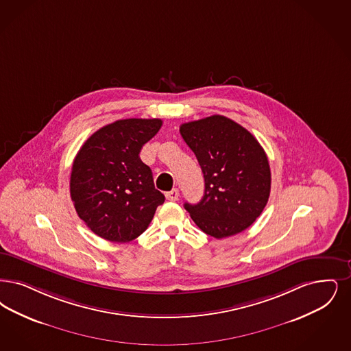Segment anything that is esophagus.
<instances>
[{
  "instance_id": "34e87169",
  "label": "esophagus",
  "mask_w": 351,
  "mask_h": 351,
  "mask_svg": "<svg viewBox=\"0 0 351 351\" xmlns=\"http://www.w3.org/2000/svg\"><path fill=\"white\" fill-rule=\"evenodd\" d=\"M179 191L175 188V189H172V191H169L166 193V198L169 199V201H178L179 199Z\"/></svg>"
}]
</instances>
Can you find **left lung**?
Segmentation results:
<instances>
[{
    "instance_id": "8db88e82",
    "label": "left lung",
    "mask_w": 351,
    "mask_h": 351,
    "mask_svg": "<svg viewBox=\"0 0 351 351\" xmlns=\"http://www.w3.org/2000/svg\"><path fill=\"white\" fill-rule=\"evenodd\" d=\"M205 179L198 204L185 210L205 234L223 239L248 228L267 206L270 167L258 141L234 120L213 114L180 125Z\"/></svg>"
}]
</instances>
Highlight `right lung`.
Returning a JSON list of instances; mask_svg holds the SVG:
<instances>
[{"label":"right lung","instance_id":"right-lung-1","mask_svg":"<svg viewBox=\"0 0 351 351\" xmlns=\"http://www.w3.org/2000/svg\"><path fill=\"white\" fill-rule=\"evenodd\" d=\"M160 119H125L97 130L73 162L71 196L78 217L100 238L128 243L150 225L165 196L141 160Z\"/></svg>","mask_w":351,"mask_h":351}]
</instances>
